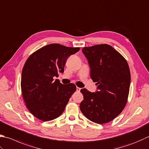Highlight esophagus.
<instances>
[{
    "label": "esophagus",
    "instance_id": "esophagus-1",
    "mask_svg": "<svg viewBox=\"0 0 149 149\" xmlns=\"http://www.w3.org/2000/svg\"><path fill=\"white\" fill-rule=\"evenodd\" d=\"M80 90H81V88H78V87H77V91L78 92H79Z\"/></svg>",
    "mask_w": 149,
    "mask_h": 149
}]
</instances>
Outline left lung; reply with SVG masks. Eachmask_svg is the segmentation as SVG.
Wrapping results in <instances>:
<instances>
[{"label":"left lung","instance_id":"1","mask_svg":"<svg viewBox=\"0 0 149 149\" xmlns=\"http://www.w3.org/2000/svg\"><path fill=\"white\" fill-rule=\"evenodd\" d=\"M90 66V77L98 91L82 89L84 100L80 109L86 118L97 124L110 122L121 113L127 103L130 72L126 59L107 44L82 49Z\"/></svg>","mask_w":149,"mask_h":149}]
</instances>
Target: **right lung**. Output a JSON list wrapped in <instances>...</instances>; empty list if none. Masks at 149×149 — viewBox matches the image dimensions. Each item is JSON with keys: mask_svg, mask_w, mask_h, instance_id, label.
<instances>
[{"mask_svg": "<svg viewBox=\"0 0 149 149\" xmlns=\"http://www.w3.org/2000/svg\"><path fill=\"white\" fill-rule=\"evenodd\" d=\"M80 47L49 44L33 52L25 62L21 74L22 95L33 116L49 121L60 116L77 87L54 80L63 72L66 60Z\"/></svg>", "mask_w": 149, "mask_h": 149, "instance_id": "right-lung-1", "label": "right lung"}]
</instances>
